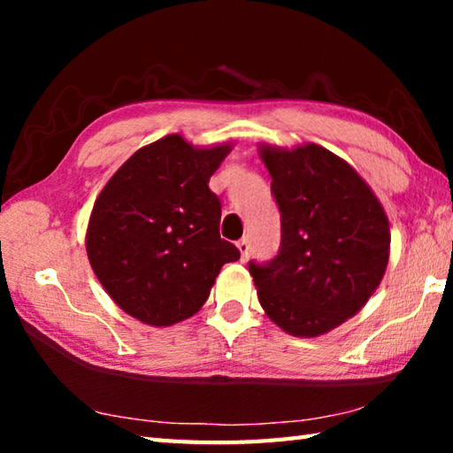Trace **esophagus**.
<instances>
[{
  "instance_id": "34e87169",
  "label": "esophagus",
  "mask_w": 453,
  "mask_h": 453,
  "mask_svg": "<svg viewBox=\"0 0 453 453\" xmlns=\"http://www.w3.org/2000/svg\"><path fill=\"white\" fill-rule=\"evenodd\" d=\"M235 245H237V250H240L242 259L248 257V254H250V242H248V237H242V240L237 242Z\"/></svg>"
}]
</instances>
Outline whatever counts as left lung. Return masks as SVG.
<instances>
[{
    "mask_svg": "<svg viewBox=\"0 0 453 453\" xmlns=\"http://www.w3.org/2000/svg\"><path fill=\"white\" fill-rule=\"evenodd\" d=\"M281 213L280 254L250 262L257 300L275 326L318 337L354 318L389 259V221L346 159L318 143L259 145Z\"/></svg>",
    "mask_w": 453,
    "mask_h": 453,
    "instance_id": "left-lung-1",
    "label": "left lung"
}]
</instances>
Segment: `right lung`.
I'll use <instances>...</instances> for the list:
<instances>
[{
    "label": "right lung",
    "instance_id": "right-lung-1",
    "mask_svg": "<svg viewBox=\"0 0 453 453\" xmlns=\"http://www.w3.org/2000/svg\"><path fill=\"white\" fill-rule=\"evenodd\" d=\"M232 143L196 148L180 134L143 145L105 183L86 250L99 283L127 316L165 327L199 311L240 250L219 237L210 178Z\"/></svg>",
    "mask_w": 453,
    "mask_h": 453
}]
</instances>
